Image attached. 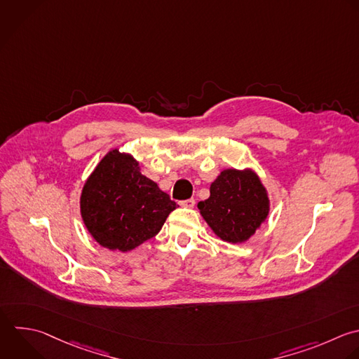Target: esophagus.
<instances>
[{
	"label": "esophagus",
	"mask_w": 359,
	"mask_h": 359,
	"mask_svg": "<svg viewBox=\"0 0 359 359\" xmlns=\"http://www.w3.org/2000/svg\"><path fill=\"white\" fill-rule=\"evenodd\" d=\"M180 205L184 206V208H194V206H195V199H194V198H189V199L181 201Z\"/></svg>",
	"instance_id": "esophagus-1"
}]
</instances>
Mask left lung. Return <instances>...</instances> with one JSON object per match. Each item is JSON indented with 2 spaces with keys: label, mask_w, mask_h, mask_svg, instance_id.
Listing matches in <instances>:
<instances>
[{
  "label": "left lung",
  "mask_w": 359,
  "mask_h": 359,
  "mask_svg": "<svg viewBox=\"0 0 359 359\" xmlns=\"http://www.w3.org/2000/svg\"><path fill=\"white\" fill-rule=\"evenodd\" d=\"M217 237L229 243L248 240L266 219V191L251 171L224 170L210 185V196L198 203Z\"/></svg>",
  "instance_id": "obj_1"
}]
</instances>
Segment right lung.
<instances>
[{"label": "right lung", "mask_w": 359, "mask_h": 359, "mask_svg": "<svg viewBox=\"0 0 359 359\" xmlns=\"http://www.w3.org/2000/svg\"><path fill=\"white\" fill-rule=\"evenodd\" d=\"M175 208L170 195L142 175L139 163L118 150L102 158L81 194V216L91 236L123 252L154 237Z\"/></svg>", "instance_id": "right-lung-1"}]
</instances>
